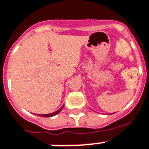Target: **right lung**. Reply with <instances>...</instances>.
Segmentation results:
<instances>
[{
    "mask_svg": "<svg viewBox=\"0 0 149 149\" xmlns=\"http://www.w3.org/2000/svg\"><path fill=\"white\" fill-rule=\"evenodd\" d=\"M63 106L61 107V108L60 109H58L57 111H56V112H52V113H49V114H45V115H39L40 116H42V117H52V116H56V114H58L59 112L61 111V110L63 109Z\"/></svg>",
    "mask_w": 149,
    "mask_h": 149,
    "instance_id": "obj_1",
    "label": "right lung"
}]
</instances>
